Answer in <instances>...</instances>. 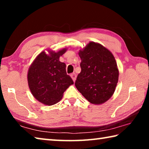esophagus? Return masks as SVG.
Segmentation results:
<instances>
[{"label": "esophagus", "instance_id": "obj_1", "mask_svg": "<svg viewBox=\"0 0 149 149\" xmlns=\"http://www.w3.org/2000/svg\"><path fill=\"white\" fill-rule=\"evenodd\" d=\"M70 76H71L72 79H73V81L75 82V79H76V74H75V73H74V74H72L71 75H70Z\"/></svg>", "mask_w": 149, "mask_h": 149}]
</instances>
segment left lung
Masks as SVG:
<instances>
[{"mask_svg": "<svg viewBox=\"0 0 149 149\" xmlns=\"http://www.w3.org/2000/svg\"><path fill=\"white\" fill-rule=\"evenodd\" d=\"M81 71L75 85L88 101L93 104L107 102L114 94L119 77L117 63L109 50L91 41L80 49Z\"/></svg>", "mask_w": 149, "mask_h": 149, "instance_id": "left-lung-1", "label": "left lung"}]
</instances>
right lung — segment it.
I'll return each instance as SVG.
<instances>
[{
  "instance_id": "add662e5",
  "label": "right lung",
  "mask_w": 149,
  "mask_h": 149,
  "mask_svg": "<svg viewBox=\"0 0 149 149\" xmlns=\"http://www.w3.org/2000/svg\"><path fill=\"white\" fill-rule=\"evenodd\" d=\"M67 49L58 51L47 50L37 55L27 72V81L31 94L39 102L51 106L62 99L64 93L74 84L67 75L65 64L59 60Z\"/></svg>"
}]
</instances>
